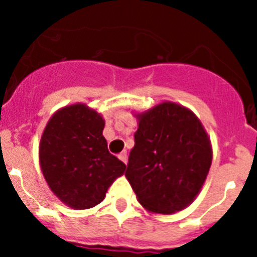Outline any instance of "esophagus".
I'll list each match as a JSON object with an SVG mask.
<instances>
[{
    "mask_svg": "<svg viewBox=\"0 0 257 257\" xmlns=\"http://www.w3.org/2000/svg\"><path fill=\"white\" fill-rule=\"evenodd\" d=\"M118 158H119V160H121L123 163H127V152L126 151L122 152V153L118 156Z\"/></svg>",
    "mask_w": 257,
    "mask_h": 257,
    "instance_id": "34e87169",
    "label": "esophagus"
}]
</instances>
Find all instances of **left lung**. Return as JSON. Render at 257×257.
<instances>
[{
  "label": "left lung",
  "instance_id": "1",
  "mask_svg": "<svg viewBox=\"0 0 257 257\" xmlns=\"http://www.w3.org/2000/svg\"><path fill=\"white\" fill-rule=\"evenodd\" d=\"M138 117L127 180L147 210H183L196 198L210 170L212 151L207 134L189 109L169 101Z\"/></svg>",
  "mask_w": 257,
  "mask_h": 257
}]
</instances>
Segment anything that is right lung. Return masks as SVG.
Segmentation results:
<instances>
[{
	"instance_id": "1",
	"label": "right lung",
	"mask_w": 257,
	"mask_h": 257,
	"mask_svg": "<svg viewBox=\"0 0 257 257\" xmlns=\"http://www.w3.org/2000/svg\"><path fill=\"white\" fill-rule=\"evenodd\" d=\"M104 119L83 104L52 115L41 138L40 163L50 189L69 207L91 208L126 165L109 153Z\"/></svg>"
}]
</instances>
